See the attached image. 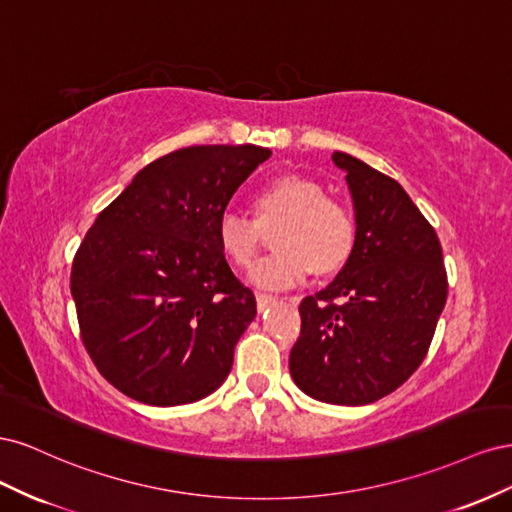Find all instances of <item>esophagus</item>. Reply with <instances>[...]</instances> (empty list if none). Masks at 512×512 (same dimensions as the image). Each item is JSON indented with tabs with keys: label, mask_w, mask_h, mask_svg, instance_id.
Masks as SVG:
<instances>
[{
	"label": "esophagus",
	"mask_w": 512,
	"mask_h": 512,
	"mask_svg": "<svg viewBox=\"0 0 512 512\" xmlns=\"http://www.w3.org/2000/svg\"><path fill=\"white\" fill-rule=\"evenodd\" d=\"M275 303V297L269 292H256V305H258V312H265L269 305Z\"/></svg>",
	"instance_id": "34e87169"
}]
</instances>
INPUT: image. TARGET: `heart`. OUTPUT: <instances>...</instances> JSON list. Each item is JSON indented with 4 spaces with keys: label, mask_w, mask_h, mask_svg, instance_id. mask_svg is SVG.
<instances>
[{
    "label": "heart",
    "mask_w": 512,
    "mask_h": 512,
    "mask_svg": "<svg viewBox=\"0 0 512 512\" xmlns=\"http://www.w3.org/2000/svg\"><path fill=\"white\" fill-rule=\"evenodd\" d=\"M254 218L224 211L218 220V245L237 269H250L265 232L275 227L277 254L260 262L252 282L260 288H288L309 271L327 277L342 271L356 247V218L342 200L331 198L320 183L284 175L267 181L252 196Z\"/></svg>",
    "instance_id": "b5f03b06"
}]
</instances>
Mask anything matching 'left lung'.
<instances>
[{"label": "left lung", "mask_w": 512, "mask_h": 512, "mask_svg": "<svg viewBox=\"0 0 512 512\" xmlns=\"http://www.w3.org/2000/svg\"><path fill=\"white\" fill-rule=\"evenodd\" d=\"M356 247L335 280L299 305L290 376L324 404L365 406L393 393L423 363L446 303L436 230L401 185L348 153Z\"/></svg>", "instance_id": "1"}]
</instances>
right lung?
<instances>
[{
  "label": "right lung",
  "instance_id": "right-lung-1",
  "mask_svg": "<svg viewBox=\"0 0 512 512\" xmlns=\"http://www.w3.org/2000/svg\"><path fill=\"white\" fill-rule=\"evenodd\" d=\"M271 149L183 147L138 170L87 230L70 290L81 339L117 391L181 406L226 380L256 299L218 245V220Z\"/></svg>",
  "mask_w": 512,
  "mask_h": 512
}]
</instances>
